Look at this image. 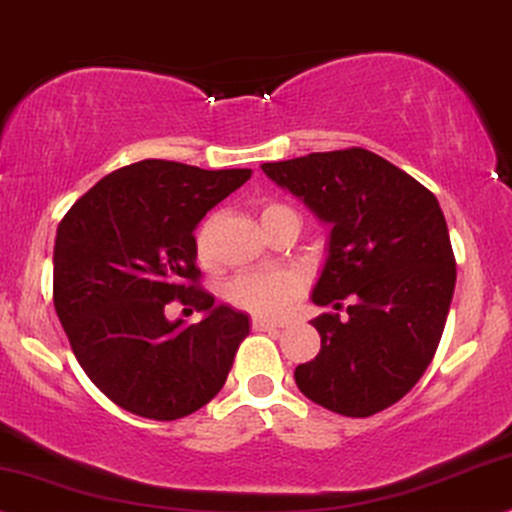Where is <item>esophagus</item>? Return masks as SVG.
Returning a JSON list of instances; mask_svg holds the SVG:
<instances>
[{"instance_id": "obj_1", "label": "esophagus", "mask_w": 512, "mask_h": 512, "mask_svg": "<svg viewBox=\"0 0 512 512\" xmlns=\"http://www.w3.org/2000/svg\"><path fill=\"white\" fill-rule=\"evenodd\" d=\"M251 325H254V330L258 332H270V330H277V327H282L280 323H273V320H266V318H254L251 320Z\"/></svg>"}]
</instances>
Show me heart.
<instances>
[{
	"label": "heart",
	"mask_w": 512,
	"mask_h": 512,
	"mask_svg": "<svg viewBox=\"0 0 512 512\" xmlns=\"http://www.w3.org/2000/svg\"><path fill=\"white\" fill-rule=\"evenodd\" d=\"M280 216H296V213L282 204H266L258 213L263 230ZM213 230H216V218H208L201 223L197 239H194L197 258L204 266L213 261ZM301 289H304V282L299 275L289 273V270H270V273L237 275L235 280L227 282L225 296L244 311L275 318L299 299Z\"/></svg>",
	"instance_id": "obj_1"
}]
</instances>
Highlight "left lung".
Returning a JSON list of instances; mask_svg holds the SVG:
<instances>
[{
	"instance_id": "8db88e82",
	"label": "left lung",
	"mask_w": 512,
	"mask_h": 512,
	"mask_svg": "<svg viewBox=\"0 0 512 512\" xmlns=\"http://www.w3.org/2000/svg\"><path fill=\"white\" fill-rule=\"evenodd\" d=\"M263 173L330 225L313 287L323 313L313 361L296 365L304 396L332 413L368 418L406 396L432 363L456 287V258L439 201L368 149L263 163Z\"/></svg>"
}]
</instances>
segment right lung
<instances>
[{"label":"right lung","mask_w":512,"mask_h":512,"mask_svg":"<svg viewBox=\"0 0 512 512\" xmlns=\"http://www.w3.org/2000/svg\"><path fill=\"white\" fill-rule=\"evenodd\" d=\"M251 178L147 159L113 170L71 206L54 244V308L85 375L151 420H178L223 389L249 315L194 282V227ZM180 298L199 324L168 321Z\"/></svg>","instance_id":"1"}]
</instances>
